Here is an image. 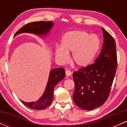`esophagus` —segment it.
I'll use <instances>...</instances> for the list:
<instances>
[{
    "label": "esophagus",
    "mask_w": 127,
    "mask_h": 127,
    "mask_svg": "<svg viewBox=\"0 0 127 127\" xmlns=\"http://www.w3.org/2000/svg\"><path fill=\"white\" fill-rule=\"evenodd\" d=\"M65 75H66V76H69L72 75V72L69 70H65Z\"/></svg>",
    "instance_id": "34e87169"
}]
</instances>
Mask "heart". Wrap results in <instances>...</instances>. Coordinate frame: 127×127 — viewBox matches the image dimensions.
<instances>
[{
  "mask_svg": "<svg viewBox=\"0 0 127 127\" xmlns=\"http://www.w3.org/2000/svg\"><path fill=\"white\" fill-rule=\"evenodd\" d=\"M62 46H57L55 53L62 62L67 60L72 52V62L77 66L84 67L90 64L98 53L101 46L98 36L84 30L68 32L63 36Z\"/></svg>",
  "mask_w": 127,
  "mask_h": 127,
  "instance_id": "heart-1",
  "label": "heart"
}]
</instances>
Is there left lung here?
<instances>
[{"mask_svg":"<svg viewBox=\"0 0 127 127\" xmlns=\"http://www.w3.org/2000/svg\"><path fill=\"white\" fill-rule=\"evenodd\" d=\"M104 43L94 63L80 68L73 73L75 104L86 110L101 106L108 98L117 68L116 43L110 34L103 29Z\"/></svg>","mask_w":127,"mask_h":127,"instance_id":"left-lung-1","label":"left lung"}]
</instances>
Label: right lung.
Here are the masks:
<instances>
[{
	"label": "right lung",
	"instance_id": "add662e5",
	"mask_svg": "<svg viewBox=\"0 0 127 127\" xmlns=\"http://www.w3.org/2000/svg\"><path fill=\"white\" fill-rule=\"evenodd\" d=\"M54 23L52 21H35L29 23L20 29L15 33V36L21 33H32L42 35L49 32L52 28ZM65 77L64 68L60 67L52 70L50 72L47 86L43 95L37 101L26 103L21 101L22 103L30 109L36 110H43L51 104L54 97V89L55 87Z\"/></svg>",
	"mask_w": 127,
	"mask_h": 127
}]
</instances>
